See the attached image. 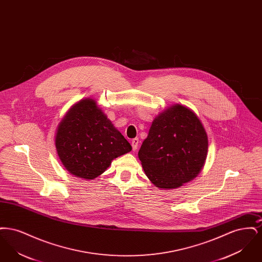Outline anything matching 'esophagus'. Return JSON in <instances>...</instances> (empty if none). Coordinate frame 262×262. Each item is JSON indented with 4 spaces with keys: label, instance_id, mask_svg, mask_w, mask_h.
Wrapping results in <instances>:
<instances>
[{
    "label": "esophagus",
    "instance_id": "1",
    "mask_svg": "<svg viewBox=\"0 0 262 262\" xmlns=\"http://www.w3.org/2000/svg\"><path fill=\"white\" fill-rule=\"evenodd\" d=\"M138 138H134L133 140H132V146H133V150L134 151H137V146H138Z\"/></svg>",
    "mask_w": 262,
    "mask_h": 262
}]
</instances>
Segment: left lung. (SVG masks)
Returning <instances> with one entry per match:
<instances>
[{
    "instance_id": "8db88e82",
    "label": "left lung",
    "mask_w": 262,
    "mask_h": 262,
    "mask_svg": "<svg viewBox=\"0 0 262 262\" xmlns=\"http://www.w3.org/2000/svg\"><path fill=\"white\" fill-rule=\"evenodd\" d=\"M207 150L208 138L199 117L176 104L154 119L138 158L153 185L170 189L200 174Z\"/></svg>"
}]
</instances>
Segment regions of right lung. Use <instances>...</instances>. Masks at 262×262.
Listing matches in <instances>:
<instances>
[{"mask_svg": "<svg viewBox=\"0 0 262 262\" xmlns=\"http://www.w3.org/2000/svg\"><path fill=\"white\" fill-rule=\"evenodd\" d=\"M55 144L66 170L85 180L97 178L115 158L132 150L96 101L90 98L80 100L64 115Z\"/></svg>", "mask_w": 262, "mask_h": 262, "instance_id": "right-lung-1", "label": "right lung"}]
</instances>
